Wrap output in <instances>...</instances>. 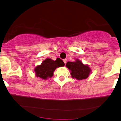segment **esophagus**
Returning a JSON list of instances; mask_svg holds the SVG:
<instances>
[{"label":"esophagus","mask_w":121,"mask_h":121,"mask_svg":"<svg viewBox=\"0 0 121 121\" xmlns=\"http://www.w3.org/2000/svg\"><path fill=\"white\" fill-rule=\"evenodd\" d=\"M63 62H64L65 64V65H66V62H67V60H66V59H63Z\"/></svg>","instance_id":"1"}]
</instances>
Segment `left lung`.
<instances>
[{
    "mask_svg": "<svg viewBox=\"0 0 121 121\" xmlns=\"http://www.w3.org/2000/svg\"><path fill=\"white\" fill-rule=\"evenodd\" d=\"M66 66L70 70L72 78L78 81L86 79L90 76L91 72L89 65L83 64L78 59H76L74 62H67Z\"/></svg>",
    "mask_w": 121,
    "mask_h": 121,
    "instance_id": "1",
    "label": "left lung"
}]
</instances>
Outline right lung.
<instances>
[{"instance_id": "1", "label": "right lung", "mask_w": 121, "mask_h": 121, "mask_svg": "<svg viewBox=\"0 0 121 121\" xmlns=\"http://www.w3.org/2000/svg\"><path fill=\"white\" fill-rule=\"evenodd\" d=\"M65 63L62 59L58 58L55 60L50 58H46L40 65H38L34 69L35 76L41 79H47L54 75V72L56 68L63 67Z\"/></svg>"}]
</instances>
